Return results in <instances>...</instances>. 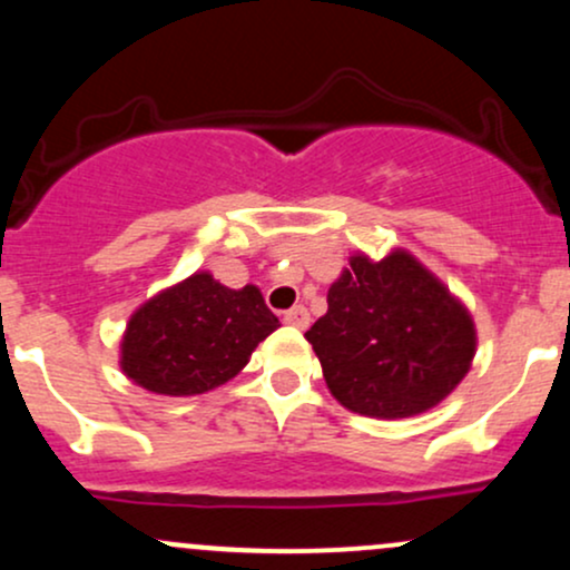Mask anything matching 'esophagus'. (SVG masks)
Wrapping results in <instances>:
<instances>
[{"label": "esophagus", "mask_w": 570, "mask_h": 570, "mask_svg": "<svg viewBox=\"0 0 570 570\" xmlns=\"http://www.w3.org/2000/svg\"><path fill=\"white\" fill-rule=\"evenodd\" d=\"M284 322L297 326V330H307V324H311V313H307L305 305H294L284 313Z\"/></svg>", "instance_id": "1"}]
</instances>
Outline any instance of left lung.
<instances>
[{
    "instance_id": "8db88e82",
    "label": "left lung",
    "mask_w": 570,
    "mask_h": 570,
    "mask_svg": "<svg viewBox=\"0 0 570 570\" xmlns=\"http://www.w3.org/2000/svg\"><path fill=\"white\" fill-rule=\"evenodd\" d=\"M326 303L305 337L345 410L381 421L421 415L472 370V313L407 248L383 259L351 254Z\"/></svg>"
}]
</instances>
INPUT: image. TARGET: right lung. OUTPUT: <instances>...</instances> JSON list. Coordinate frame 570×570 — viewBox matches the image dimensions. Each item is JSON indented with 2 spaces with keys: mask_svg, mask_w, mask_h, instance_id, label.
I'll list each match as a JSON object with an SVG mask.
<instances>
[{
  "mask_svg": "<svg viewBox=\"0 0 570 570\" xmlns=\"http://www.w3.org/2000/svg\"><path fill=\"white\" fill-rule=\"evenodd\" d=\"M278 326L259 286L230 289L198 271L130 313L120 340V370L153 394H206L233 381Z\"/></svg>",
  "mask_w": 570,
  "mask_h": 570,
  "instance_id": "obj_1",
  "label": "right lung"
}]
</instances>
